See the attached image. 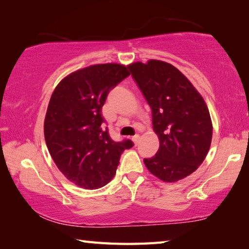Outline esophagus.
I'll use <instances>...</instances> for the list:
<instances>
[{
	"label": "esophagus",
	"instance_id": "34e87169",
	"mask_svg": "<svg viewBox=\"0 0 249 249\" xmlns=\"http://www.w3.org/2000/svg\"><path fill=\"white\" fill-rule=\"evenodd\" d=\"M132 141L134 142V144H135V145H137L138 141H140V135H135V136H133Z\"/></svg>",
	"mask_w": 249,
	"mask_h": 249
}]
</instances>
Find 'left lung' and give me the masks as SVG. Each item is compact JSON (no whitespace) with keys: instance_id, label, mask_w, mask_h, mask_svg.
I'll list each match as a JSON object with an SVG mask.
<instances>
[{"instance_id":"8db88e82","label":"left lung","mask_w":249,"mask_h":249,"mask_svg":"<svg viewBox=\"0 0 249 249\" xmlns=\"http://www.w3.org/2000/svg\"><path fill=\"white\" fill-rule=\"evenodd\" d=\"M151 108L159 149L144 162L165 182H176L203 162L213 126L205 101L185 75L168 62L150 59L128 66Z\"/></svg>"}]
</instances>
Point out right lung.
I'll list each match as a JSON object with an SVG mask.
<instances>
[{"mask_svg":"<svg viewBox=\"0 0 249 249\" xmlns=\"http://www.w3.org/2000/svg\"><path fill=\"white\" fill-rule=\"evenodd\" d=\"M130 73L128 66L100 64L70 73L58 83L45 116L49 154L67 179L94 190L116 174L121 154L132 141L114 142L103 129L102 107L108 92Z\"/></svg>","mask_w":249,"mask_h":249,"instance_id":"obj_1","label":"right lung"}]
</instances>
